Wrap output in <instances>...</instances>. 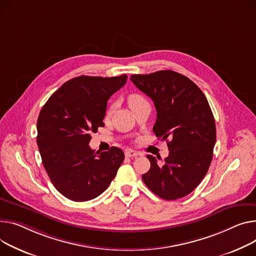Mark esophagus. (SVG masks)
<instances>
[{
    "label": "esophagus",
    "mask_w": 256,
    "mask_h": 256,
    "mask_svg": "<svg viewBox=\"0 0 256 256\" xmlns=\"http://www.w3.org/2000/svg\"><path fill=\"white\" fill-rule=\"evenodd\" d=\"M139 156V152L132 149H128L126 150V158H137Z\"/></svg>",
    "instance_id": "esophagus-1"
}]
</instances>
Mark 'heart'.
<instances>
[{
    "instance_id": "b5f03b06",
    "label": "heart",
    "mask_w": 256,
    "mask_h": 256,
    "mask_svg": "<svg viewBox=\"0 0 256 256\" xmlns=\"http://www.w3.org/2000/svg\"><path fill=\"white\" fill-rule=\"evenodd\" d=\"M142 100H144V98H143V96H140V94H130V98H128V104H130V107H132L134 105H136V104H139V103H141ZM114 109H115V104H112V105H110L109 106V108L107 109V116H110L112 113H113V111H114Z\"/></svg>"
}]
</instances>
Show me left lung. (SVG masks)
<instances>
[{"label": "left lung", "instance_id": "8db88e82", "mask_svg": "<svg viewBox=\"0 0 256 256\" xmlns=\"http://www.w3.org/2000/svg\"><path fill=\"white\" fill-rule=\"evenodd\" d=\"M130 80L154 103L153 132L170 150L162 162L147 156L151 166L142 179L160 198H181L200 183L212 162L216 126L208 100L190 78L171 70L134 74Z\"/></svg>", "mask_w": 256, "mask_h": 256}]
</instances>
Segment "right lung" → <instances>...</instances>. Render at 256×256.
<instances>
[{"mask_svg":"<svg viewBox=\"0 0 256 256\" xmlns=\"http://www.w3.org/2000/svg\"><path fill=\"white\" fill-rule=\"evenodd\" d=\"M128 76H79L64 83L42 107L37 144L42 164L56 188L74 202L103 194L124 160L120 148L92 150V132L104 126L107 102Z\"/></svg>","mask_w":256,"mask_h":256,"instance_id":"right-lung-1","label":"right lung"}]
</instances>
